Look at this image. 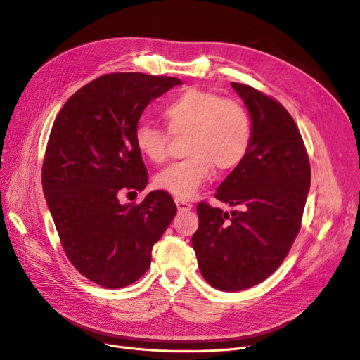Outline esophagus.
<instances>
[{
	"mask_svg": "<svg viewBox=\"0 0 360 360\" xmlns=\"http://www.w3.org/2000/svg\"><path fill=\"white\" fill-rule=\"evenodd\" d=\"M176 205H177L179 212H189L192 209V204L183 198H176Z\"/></svg>",
	"mask_w": 360,
	"mask_h": 360,
	"instance_id": "esophagus-1",
	"label": "esophagus"
}]
</instances>
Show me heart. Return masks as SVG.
Wrapping results in <instances>:
<instances>
[{"mask_svg": "<svg viewBox=\"0 0 360 360\" xmlns=\"http://www.w3.org/2000/svg\"><path fill=\"white\" fill-rule=\"evenodd\" d=\"M162 117L169 134H188V158L158 174L155 184L160 191L192 198L210 179L213 167L219 172L231 171L248 153L252 123L246 108L234 99L191 86L162 106ZM168 132L148 123L138 124L135 146L143 158L153 163L165 160Z\"/></svg>", "mask_w": 360, "mask_h": 360, "instance_id": "heart-1", "label": "heart"}]
</instances>
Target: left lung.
I'll use <instances>...</instances> for the list:
<instances>
[{"label":"left lung","instance_id":"8db88e82","mask_svg":"<svg viewBox=\"0 0 360 360\" xmlns=\"http://www.w3.org/2000/svg\"><path fill=\"white\" fill-rule=\"evenodd\" d=\"M231 86L248 108L252 138L214 197L243 210L228 214L200 202L192 236L204 279L222 291L254 287L282 264L300 230L311 184L307 148L285 108L249 85Z\"/></svg>","mask_w":360,"mask_h":360}]
</instances>
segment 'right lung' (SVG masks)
<instances>
[{
    "label": "right lung",
    "mask_w": 360,
    "mask_h": 360,
    "mask_svg": "<svg viewBox=\"0 0 360 360\" xmlns=\"http://www.w3.org/2000/svg\"><path fill=\"white\" fill-rule=\"evenodd\" d=\"M180 84L171 76L103 75L76 91L53 122L43 193L64 252L97 285L123 288L143 276L177 213L165 191L138 205L122 204L118 195L146 189L135 129L148 103Z\"/></svg>",
    "instance_id": "obj_1"
}]
</instances>
